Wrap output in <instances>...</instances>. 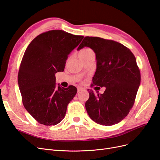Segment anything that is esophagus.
Instances as JSON below:
<instances>
[{"label": "esophagus", "mask_w": 160, "mask_h": 160, "mask_svg": "<svg viewBox=\"0 0 160 160\" xmlns=\"http://www.w3.org/2000/svg\"><path fill=\"white\" fill-rule=\"evenodd\" d=\"M83 89L81 88H77V91H78V92H80V91H83Z\"/></svg>", "instance_id": "esophagus-1"}]
</instances>
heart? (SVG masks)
Returning <instances> with one entry per match:
<instances>
[{"instance_id": "1", "label": "heart", "mask_w": 160, "mask_h": 160, "mask_svg": "<svg viewBox=\"0 0 160 160\" xmlns=\"http://www.w3.org/2000/svg\"><path fill=\"white\" fill-rule=\"evenodd\" d=\"M92 52H93V51L91 50L90 49H85L80 51V52L79 53V57H82V56H84V55H88V54H89V53Z\"/></svg>"}]
</instances>
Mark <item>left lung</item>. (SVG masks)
<instances>
[{
  "mask_svg": "<svg viewBox=\"0 0 160 160\" xmlns=\"http://www.w3.org/2000/svg\"><path fill=\"white\" fill-rule=\"evenodd\" d=\"M89 47L95 53L97 70L91 87H105L103 94L89 91L85 108L90 118L102 125L122 121L133 108L141 74L133 52L113 40L85 37L77 49Z\"/></svg>",
  "mask_w": 160,
  "mask_h": 160,
  "instance_id": "8db88e82",
  "label": "left lung"
}]
</instances>
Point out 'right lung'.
<instances>
[{"label": "right lung", "instance_id": "1", "mask_svg": "<svg viewBox=\"0 0 160 160\" xmlns=\"http://www.w3.org/2000/svg\"><path fill=\"white\" fill-rule=\"evenodd\" d=\"M83 36L51 30L36 37L24 53L18 83L24 107L40 124L55 125L65 118L77 89L55 85V73L63 71L68 55Z\"/></svg>", "mask_w": 160, "mask_h": 160}]
</instances>
